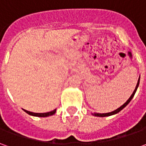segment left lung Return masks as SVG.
Listing matches in <instances>:
<instances>
[{"label":"left lung","instance_id":"8db88e82","mask_svg":"<svg viewBox=\"0 0 146 146\" xmlns=\"http://www.w3.org/2000/svg\"><path fill=\"white\" fill-rule=\"evenodd\" d=\"M139 83H140V78L138 79V81H137V86H136V88H135V90L133 91V93H132V94L131 95V97L128 98V100L125 103L123 104V106H121L119 108H118V109H116L115 110H114V111H112V112H109V113H104V114H100V113H94V114H93V115H95V116H98V117H106V116H110V115H115V114H117V113H119L120 110H122L123 109L125 106H126L127 104L129 103L130 102H131V100L132 99V98L134 97V95H135V93H136V92H137V89L138 86H139Z\"/></svg>","mask_w":146,"mask_h":146}]
</instances>
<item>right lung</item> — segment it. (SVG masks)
Segmentation results:
<instances>
[{"label":"right lung","mask_w":146,"mask_h":146,"mask_svg":"<svg viewBox=\"0 0 146 146\" xmlns=\"http://www.w3.org/2000/svg\"><path fill=\"white\" fill-rule=\"evenodd\" d=\"M26 113H27L28 115H32V116H36V117H48V116H51V115H54L56 113V109L53 110L50 112H47V113H34V112H31V111H27L26 110H23Z\"/></svg>","instance_id":"right-lung-1"}]
</instances>
